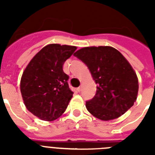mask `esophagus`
I'll use <instances>...</instances> for the list:
<instances>
[{
    "mask_svg": "<svg viewBox=\"0 0 155 155\" xmlns=\"http://www.w3.org/2000/svg\"><path fill=\"white\" fill-rule=\"evenodd\" d=\"M81 90H82V87H77V92H81Z\"/></svg>",
    "mask_w": 155,
    "mask_h": 155,
    "instance_id": "34e87169",
    "label": "esophagus"
}]
</instances>
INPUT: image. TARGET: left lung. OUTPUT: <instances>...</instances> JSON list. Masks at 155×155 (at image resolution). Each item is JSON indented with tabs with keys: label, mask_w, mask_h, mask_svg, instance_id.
Returning a JSON list of instances; mask_svg holds the SVG:
<instances>
[{
	"label": "left lung",
	"mask_w": 155,
	"mask_h": 155,
	"mask_svg": "<svg viewBox=\"0 0 155 155\" xmlns=\"http://www.w3.org/2000/svg\"><path fill=\"white\" fill-rule=\"evenodd\" d=\"M87 66L97 84V93L86 102L92 116L102 120L118 118L136 101L138 80L127 59L112 47H87L74 54Z\"/></svg>",
	"instance_id": "obj_1"
}]
</instances>
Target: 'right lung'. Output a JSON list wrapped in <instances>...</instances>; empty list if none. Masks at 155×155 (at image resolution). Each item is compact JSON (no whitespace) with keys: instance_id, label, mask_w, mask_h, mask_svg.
I'll return each mask as SVG.
<instances>
[{"instance_id":"1","label":"right lung","mask_w":155,"mask_h":155,"mask_svg":"<svg viewBox=\"0 0 155 155\" xmlns=\"http://www.w3.org/2000/svg\"><path fill=\"white\" fill-rule=\"evenodd\" d=\"M77 47L49 44L38 52L26 66L21 79V93L25 107L42 120L62 116L72 97L63 63Z\"/></svg>"}]
</instances>
